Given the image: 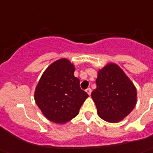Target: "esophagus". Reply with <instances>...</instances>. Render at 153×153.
Listing matches in <instances>:
<instances>
[{"label":"esophagus","mask_w":153,"mask_h":153,"mask_svg":"<svg viewBox=\"0 0 153 153\" xmlns=\"http://www.w3.org/2000/svg\"><path fill=\"white\" fill-rule=\"evenodd\" d=\"M85 92H86L87 93H88V96H90L91 92H92V89H91L90 88H86V89H85Z\"/></svg>","instance_id":"1"}]
</instances>
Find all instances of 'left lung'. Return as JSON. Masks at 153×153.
<instances>
[{
    "instance_id": "obj_1",
    "label": "left lung",
    "mask_w": 153,
    "mask_h": 153,
    "mask_svg": "<svg viewBox=\"0 0 153 153\" xmlns=\"http://www.w3.org/2000/svg\"><path fill=\"white\" fill-rule=\"evenodd\" d=\"M96 83L91 96L102 120L117 123L134 108L136 88L117 65L110 63L99 70Z\"/></svg>"
}]
</instances>
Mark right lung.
I'll list each match as a JSON object with an SVG mask.
<instances>
[{"instance_id": "add662e5", "label": "right lung", "mask_w": 153, "mask_h": 153, "mask_svg": "<svg viewBox=\"0 0 153 153\" xmlns=\"http://www.w3.org/2000/svg\"><path fill=\"white\" fill-rule=\"evenodd\" d=\"M74 72V65L68 59L57 60L45 70L36 87V103L52 122L65 124L75 117L88 97Z\"/></svg>"}]
</instances>
